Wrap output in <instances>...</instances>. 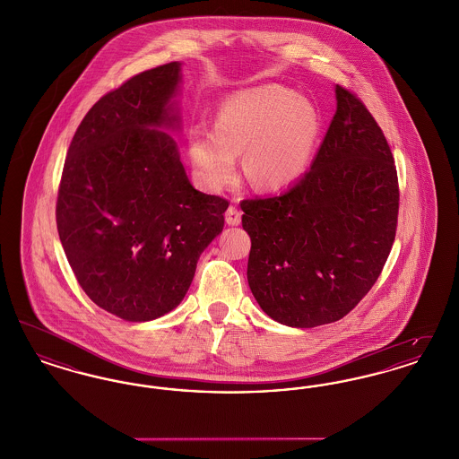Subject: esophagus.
<instances>
[{"mask_svg":"<svg viewBox=\"0 0 459 459\" xmlns=\"http://www.w3.org/2000/svg\"><path fill=\"white\" fill-rule=\"evenodd\" d=\"M225 221L229 225H239L240 223V212L236 206H229V210L225 212Z\"/></svg>","mask_w":459,"mask_h":459,"instance_id":"1","label":"esophagus"}]
</instances>
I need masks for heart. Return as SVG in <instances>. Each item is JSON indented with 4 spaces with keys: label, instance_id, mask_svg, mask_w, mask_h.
I'll use <instances>...</instances> for the list:
<instances>
[{
    "label": "heart",
    "instance_id": "b5f03b06",
    "mask_svg": "<svg viewBox=\"0 0 459 459\" xmlns=\"http://www.w3.org/2000/svg\"><path fill=\"white\" fill-rule=\"evenodd\" d=\"M320 135V115L290 89L264 84L229 96L215 129L195 127L189 154L199 180L221 191L238 177L244 153L247 180L266 191L285 189L306 174Z\"/></svg>",
    "mask_w": 459,
    "mask_h": 459
}]
</instances>
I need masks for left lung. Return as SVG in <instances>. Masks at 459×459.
Returning a JSON list of instances; mask_svg holds the SVG:
<instances>
[{
	"label": "left lung",
	"instance_id": "1",
	"mask_svg": "<svg viewBox=\"0 0 459 459\" xmlns=\"http://www.w3.org/2000/svg\"><path fill=\"white\" fill-rule=\"evenodd\" d=\"M337 109L309 170L279 196L244 199L247 284L294 328L346 316L377 282L399 210L393 153L367 107L335 86Z\"/></svg>",
	"mask_w": 459,
	"mask_h": 459
}]
</instances>
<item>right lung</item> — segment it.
<instances>
[{
	"label": "right lung",
	"mask_w": 459,
	"mask_h": 459,
	"mask_svg": "<svg viewBox=\"0 0 459 459\" xmlns=\"http://www.w3.org/2000/svg\"><path fill=\"white\" fill-rule=\"evenodd\" d=\"M182 64L105 94L81 122L58 191L56 227L89 298L126 322L180 305L229 203L189 182L174 137Z\"/></svg>",
	"instance_id": "add662e5"
}]
</instances>
